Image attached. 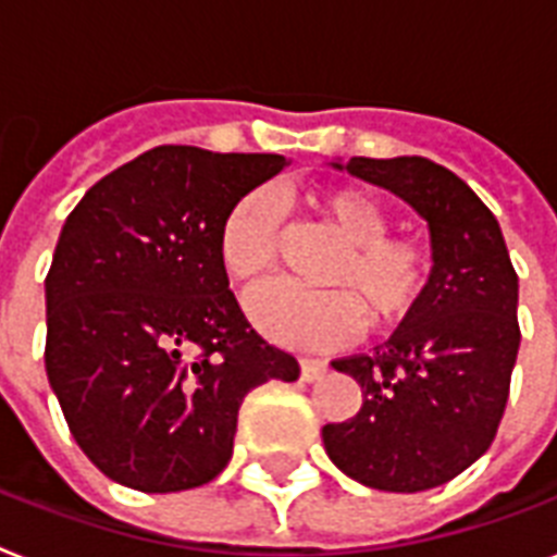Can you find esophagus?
<instances>
[{
  "mask_svg": "<svg viewBox=\"0 0 557 557\" xmlns=\"http://www.w3.org/2000/svg\"><path fill=\"white\" fill-rule=\"evenodd\" d=\"M325 369H329V363L325 360H318V357H302L300 360V377L302 381H320L325 374Z\"/></svg>",
  "mask_w": 557,
  "mask_h": 557,
  "instance_id": "34e87169",
  "label": "esophagus"
}]
</instances>
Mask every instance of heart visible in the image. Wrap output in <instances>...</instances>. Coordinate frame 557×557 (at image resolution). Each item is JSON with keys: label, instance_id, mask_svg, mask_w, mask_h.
<instances>
[{"label": "heart", "instance_id": "b5f03b06", "mask_svg": "<svg viewBox=\"0 0 557 557\" xmlns=\"http://www.w3.org/2000/svg\"><path fill=\"white\" fill-rule=\"evenodd\" d=\"M311 211L341 239L318 271L329 288H297L271 283L248 300L251 318L283 346L311 351L341 349L363 329L386 332L420 309L435 274L426 243L388 232V208L357 185H332L309 194ZM280 208L269 191L243 194L225 211L216 234V257L225 277L255 286L277 260Z\"/></svg>", "mask_w": 557, "mask_h": 557}]
</instances>
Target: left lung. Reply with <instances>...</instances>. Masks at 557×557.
<instances>
[{"instance_id": "1", "label": "left lung", "mask_w": 557, "mask_h": 557, "mask_svg": "<svg viewBox=\"0 0 557 557\" xmlns=\"http://www.w3.org/2000/svg\"><path fill=\"white\" fill-rule=\"evenodd\" d=\"M346 171L426 220L435 274L420 309L383 346L332 363L360 383L363 406L325 423V451L372 490H432L498 435L521 346L518 274L495 214L449 169L423 157H351Z\"/></svg>"}]
</instances>
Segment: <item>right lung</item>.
<instances>
[{
    "label": "right lung",
    "mask_w": 557,
    "mask_h": 557,
    "mask_svg": "<svg viewBox=\"0 0 557 557\" xmlns=\"http://www.w3.org/2000/svg\"><path fill=\"white\" fill-rule=\"evenodd\" d=\"M283 165L280 153L160 146L67 214L45 277V369L71 435L111 481H214L243 397L300 377L297 357L248 323L216 257L225 211Z\"/></svg>",
    "instance_id": "add662e5"
}]
</instances>
